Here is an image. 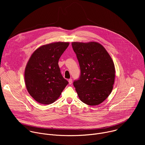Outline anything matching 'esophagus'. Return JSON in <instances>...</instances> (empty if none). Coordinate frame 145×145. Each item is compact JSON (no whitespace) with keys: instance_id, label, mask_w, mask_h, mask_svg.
Instances as JSON below:
<instances>
[{"instance_id":"esophagus-1","label":"esophagus","mask_w":145,"mask_h":145,"mask_svg":"<svg viewBox=\"0 0 145 145\" xmlns=\"http://www.w3.org/2000/svg\"><path fill=\"white\" fill-rule=\"evenodd\" d=\"M68 82H69V84L70 85H71V84H72V78L69 79Z\"/></svg>"}]
</instances>
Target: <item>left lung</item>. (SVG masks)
<instances>
[{"label": "left lung", "mask_w": 145, "mask_h": 145, "mask_svg": "<svg viewBox=\"0 0 145 145\" xmlns=\"http://www.w3.org/2000/svg\"><path fill=\"white\" fill-rule=\"evenodd\" d=\"M80 76L73 86L81 101L89 106L100 105L112 92L115 80L114 62L105 48L96 42H72Z\"/></svg>", "instance_id": "left-lung-1"}]
</instances>
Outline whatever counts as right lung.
Returning a JSON list of instances; mask_svg holds the SVG:
<instances>
[{"instance_id":"1","label":"right lung","mask_w":145,"mask_h":145,"mask_svg":"<svg viewBox=\"0 0 145 145\" xmlns=\"http://www.w3.org/2000/svg\"><path fill=\"white\" fill-rule=\"evenodd\" d=\"M69 42H54L38 48L30 57L25 72L29 94L37 102L50 105L54 102L68 84L61 73L58 60Z\"/></svg>"}]
</instances>
